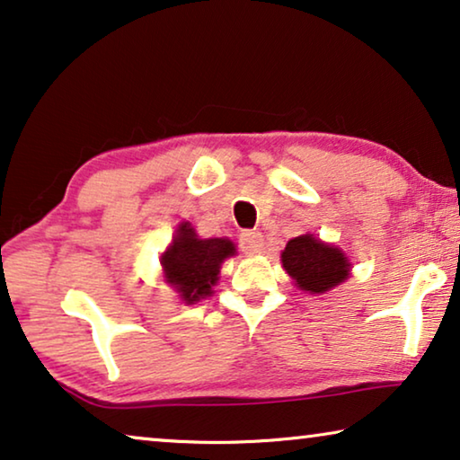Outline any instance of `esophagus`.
<instances>
[{
    "mask_svg": "<svg viewBox=\"0 0 460 460\" xmlns=\"http://www.w3.org/2000/svg\"><path fill=\"white\" fill-rule=\"evenodd\" d=\"M241 249L246 252V255H255V252H261L263 251L261 232L244 230L241 234Z\"/></svg>",
    "mask_w": 460,
    "mask_h": 460,
    "instance_id": "obj_1",
    "label": "esophagus"
}]
</instances>
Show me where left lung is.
<instances>
[{"mask_svg": "<svg viewBox=\"0 0 460 460\" xmlns=\"http://www.w3.org/2000/svg\"><path fill=\"white\" fill-rule=\"evenodd\" d=\"M282 265L296 288L323 295L344 282L350 274V261L334 244L322 243L313 234L288 241L282 251Z\"/></svg>", "mask_w": 460, "mask_h": 460, "instance_id": "8db88e82", "label": "left lung"}]
</instances>
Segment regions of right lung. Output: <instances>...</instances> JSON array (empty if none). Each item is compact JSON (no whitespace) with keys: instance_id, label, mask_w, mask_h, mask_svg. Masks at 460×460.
Instances as JSON below:
<instances>
[{"instance_id":"obj_1","label":"right lung","mask_w":460,"mask_h":460,"mask_svg":"<svg viewBox=\"0 0 460 460\" xmlns=\"http://www.w3.org/2000/svg\"><path fill=\"white\" fill-rule=\"evenodd\" d=\"M232 255L236 246L228 238H199L189 222L178 224L172 244L162 252L165 282L186 305L201 301L214 292L219 268Z\"/></svg>"}]
</instances>
